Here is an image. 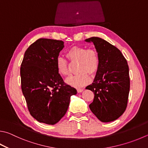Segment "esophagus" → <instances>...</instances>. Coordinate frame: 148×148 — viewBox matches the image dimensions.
<instances>
[{
    "instance_id": "34e87169",
    "label": "esophagus",
    "mask_w": 148,
    "mask_h": 148,
    "mask_svg": "<svg viewBox=\"0 0 148 148\" xmlns=\"http://www.w3.org/2000/svg\"><path fill=\"white\" fill-rule=\"evenodd\" d=\"M83 90V88H77V92H78V93L82 92Z\"/></svg>"
}]
</instances>
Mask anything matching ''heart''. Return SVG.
Here are the masks:
<instances>
[{
	"instance_id": "1",
	"label": "heart",
	"mask_w": 148,
	"mask_h": 148,
	"mask_svg": "<svg viewBox=\"0 0 148 148\" xmlns=\"http://www.w3.org/2000/svg\"><path fill=\"white\" fill-rule=\"evenodd\" d=\"M66 56L71 63H77L78 73L69 77L66 82L74 87H81L90 82V76L96 74L100 67V57L96 49L84 46H74L67 51ZM58 72L63 76L71 74V65L68 61L59 57L56 60Z\"/></svg>"
}]
</instances>
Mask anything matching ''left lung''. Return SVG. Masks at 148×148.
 <instances>
[{
    "label": "left lung",
    "instance_id": "obj_1",
    "mask_svg": "<svg viewBox=\"0 0 148 148\" xmlns=\"http://www.w3.org/2000/svg\"><path fill=\"white\" fill-rule=\"evenodd\" d=\"M85 41L93 42L100 57L94 82L86 87L95 94L90 109L102 122L114 121L127 106L130 79L127 60L119 48L103 39L92 37Z\"/></svg>",
    "mask_w": 148,
    "mask_h": 148
}]
</instances>
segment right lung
I'll return each mask as SVG.
<instances>
[{
  "label": "right lung",
  "mask_w": 148,
  "mask_h": 148,
  "mask_svg": "<svg viewBox=\"0 0 148 148\" xmlns=\"http://www.w3.org/2000/svg\"><path fill=\"white\" fill-rule=\"evenodd\" d=\"M60 40L41 38L26 50L21 63V89L29 113L39 122L53 125L65 114L76 88L64 82L56 60L64 47Z\"/></svg>",
  "instance_id": "right-lung-1"
}]
</instances>
